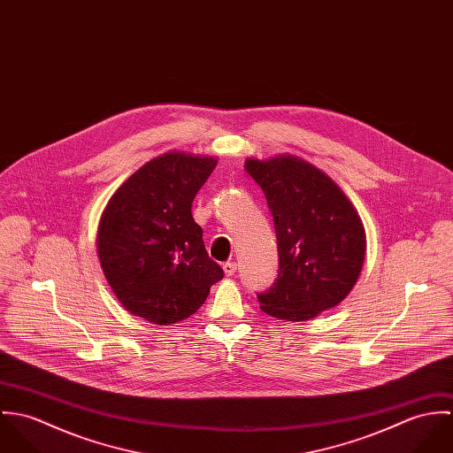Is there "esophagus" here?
<instances>
[{"instance_id": "34e87169", "label": "esophagus", "mask_w": 453, "mask_h": 453, "mask_svg": "<svg viewBox=\"0 0 453 453\" xmlns=\"http://www.w3.org/2000/svg\"><path fill=\"white\" fill-rule=\"evenodd\" d=\"M223 270H225V275H234L237 272V263L235 261H226L223 265Z\"/></svg>"}]
</instances>
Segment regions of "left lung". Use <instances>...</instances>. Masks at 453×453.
<instances>
[{"label":"left lung","instance_id":"left-lung-1","mask_svg":"<svg viewBox=\"0 0 453 453\" xmlns=\"http://www.w3.org/2000/svg\"><path fill=\"white\" fill-rule=\"evenodd\" d=\"M273 219L279 270L258 293L275 319L307 321L338 305L365 263V226L343 192L314 165L280 155L246 160Z\"/></svg>","mask_w":453,"mask_h":453}]
</instances>
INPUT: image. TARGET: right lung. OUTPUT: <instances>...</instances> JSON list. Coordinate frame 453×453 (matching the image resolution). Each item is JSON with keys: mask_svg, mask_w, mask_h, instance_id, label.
<instances>
[{"mask_svg": "<svg viewBox=\"0 0 453 453\" xmlns=\"http://www.w3.org/2000/svg\"><path fill=\"white\" fill-rule=\"evenodd\" d=\"M214 167L216 158L171 151L144 164L110 198L97 253L130 314L164 326L180 323L223 279L192 216L195 195Z\"/></svg>", "mask_w": 453, "mask_h": 453, "instance_id": "add662e5", "label": "right lung"}]
</instances>
